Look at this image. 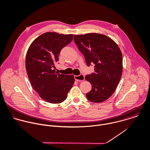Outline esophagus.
I'll use <instances>...</instances> for the list:
<instances>
[{
  "instance_id": "1",
  "label": "esophagus",
  "mask_w": 150,
  "mask_h": 150,
  "mask_svg": "<svg viewBox=\"0 0 150 150\" xmlns=\"http://www.w3.org/2000/svg\"><path fill=\"white\" fill-rule=\"evenodd\" d=\"M75 79L77 81H82L85 80V76L81 74L80 75H75L74 76Z\"/></svg>"
}]
</instances>
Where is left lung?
<instances>
[{
  "mask_svg": "<svg viewBox=\"0 0 150 150\" xmlns=\"http://www.w3.org/2000/svg\"><path fill=\"white\" fill-rule=\"evenodd\" d=\"M74 40L87 65L95 64V72L85 76L92 85L86 98L95 103L106 100L115 92L122 75L120 48L110 38L99 33L74 35Z\"/></svg>",
  "mask_w": 150,
  "mask_h": 150,
  "instance_id": "left-lung-1",
  "label": "left lung"
}]
</instances>
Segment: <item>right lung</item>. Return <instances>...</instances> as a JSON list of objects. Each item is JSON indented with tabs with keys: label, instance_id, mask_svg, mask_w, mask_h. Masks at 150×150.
<instances>
[{
	"label": "right lung",
	"instance_id": "right-lung-1",
	"mask_svg": "<svg viewBox=\"0 0 150 150\" xmlns=\"http://www.w3.org/2000/svg\"><path fill=\"white\" fill-rule=\"evenodd\" d=\"M72 39L73 34L47 32L36 38L27 50L25 68L31 85L49 103L64 102L74 83L73 75L57 74L53 69L61 50Z\"/></svg>",
	"mask_w": 150,
	"mask_h": 150
}]
</instances>
